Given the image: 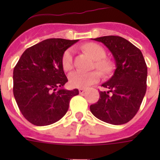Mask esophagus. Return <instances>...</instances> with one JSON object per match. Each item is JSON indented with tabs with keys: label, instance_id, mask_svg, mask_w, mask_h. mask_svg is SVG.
Here are the masks:
<instances>
[{
	"label": "esophagus",
	"instance_id": "esophagus-1",
	"mask_svg": "<svg viewBox=\"0 0 160 160\" xmlns=\"http://www.w3.org/2000/svg\"><path fill=\"white\" fill-rule=\"evenodd\" d=\"M78 91H79V93H80V94H82L83 93H84L85 91H86V89L80 88V89H78Z\"/></svg>",
	"mask_w": 160,
	"mask_h": 160
}]
</instances>
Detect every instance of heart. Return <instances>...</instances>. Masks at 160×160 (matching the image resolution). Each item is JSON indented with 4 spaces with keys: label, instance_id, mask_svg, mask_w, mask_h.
Listing matches in <instances>:
<instances>
[{
    "label": "heart",
    "instance_id": "b5f03b06",
    "mask_svg": "<svg viewBox=\"0 0 160 160\" xmlns=\"http://www.w3.org/2000/svg\"><path fill=\"white\" fill-rule=\"evenodd\" d=\"M85 51L90 54L96 60L95 66L103 72H107L111 70V63L107 59H105L106 51L101 46L96 43H88L82 46ZM62 66L66 71L72 70L73 66V49L72 48L66 49L62 55ZM101 78V73L98 70L90 72H84L76 70L72 72L69 75V82L70 86L76 88H85L90 85L97 82Z\"/></svg>",
    "mask_w": 160,
    "mask_h": 160
}]
</instances>
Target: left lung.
<instances>
[{"label":"left lung","mask_w":160,"mask_h":160,"mask_svg":"<svg viewBox=\"0 0 160 160\" xmlns=\"http://www.w3.org/2000/svg\"><path fill=\"white\" fill-rule=\"evenodd\" d=\"M112 53L116 69L102 84L99 99L90 107L96 118L107 123L121 125L132 119L146 94L148 67L140 49L125 38L105 36L94 38Z\"/></svg>","instance_id":"left-lung-1"}]
</instances>
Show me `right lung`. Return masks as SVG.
<instances>
[{"mask_svg": "<svg viewBox=\"0 0 160 160\" xmlns=\"http://www.w3.org/2000/svg\"><path fill=\"white\" fill-rule=\"evenodd\" d=\"M78 40L46 39L28 48L13 70V95L25 119L36 126L58 122L69 109L70 101L79 94L68 90L62 66L64 52Z\"/></svg>", "mask_w": 160, "mask_h": 160, "instance_id": "add662e5", "label": "right lung"}]
</instances>
